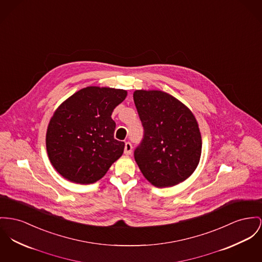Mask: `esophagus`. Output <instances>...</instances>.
Instances as JSON below:
<instances>
[{"instance_id": "obj_1", "label": "esophagus", "mask_w": 262, "mask_h": 262, "mask_svg": "<svg viewBox=\"0 0 262 262\" xmlns=\"http://www.w3.org/2000/svg\"><path fill=\"white\" fill-rule=\"evenodd\" d=\"M131 153H132V145L130 142H126L125 147H124V154L131 155Z\"/></svg>"}]
</instances>
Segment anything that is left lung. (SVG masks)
Wrapping results in <instances>:
<instances>
[{
    "mask_svg": "<svg viewBox=\"0 0 262 262\" xmlns=\"http://www.w3.org/2000/svg\"><path fill=\"white\" fill-rule=\"evenodd\" d=\"M133 97L144 130L134 151L142 174L158 188L185 181L202 153V137L191 110L159 90H136Z\"/></svg>",
    "mask_w": 262,
    "mask_h": 262,
    "instance_id": "left-lung-1",
    "label": "left lung"
}]
</instances>
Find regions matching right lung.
Segmentation results:
<instances>
[{
	"label": "right lung",
	"mask_w": 262,
	"mask_h": 262,
	"mask_svg": "<svg viewBox=\"0 0 262 262\" xmlns=\"http://www.w3.org/2000/svg\"><path fill=\"white\" fill-rule=\"evenodd\" d=\"M126 90L89 86L67 99L54 112L47 132V150L54 169L71 182L100 180L124 151L114 139L111 114Z\"/></svg>",
	"instance_id": "1"
}]
</instances>
